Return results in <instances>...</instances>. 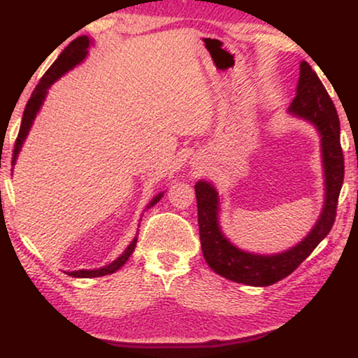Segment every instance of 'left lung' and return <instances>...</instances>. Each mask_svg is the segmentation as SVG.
I'll return each instance as SVG.
<instances>
[{
  "instance_id": "8db88e82",
  "label": "left lung",
  "mask_w": 358,
  "mask_h": 358,
  "mask_svg": "<svg viewBox=\"0 0 358 358\" xmlns=\"http://www.w3.org/2000/svg\"><path fill=\"white\" fill-rule=\"evenodd\" d=\"M292 115L310 122L321 136L324 173V202L315 227L300 243L275 254L249 252L224 236L220 227V195L208 180L195 184L199 233L208 267L218 275L251 287L272 285L295 271L327 236L336 220L337 199L344 182V156L341 148V124L326 87L306 62L300 65L296 96L288 107Z\"/></svg>"
}]
</instances>
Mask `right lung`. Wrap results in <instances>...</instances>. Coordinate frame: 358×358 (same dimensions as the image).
<instances>
[{
	"label": "right lung",
	"instance_id": "obj_1",
	"mask_svg": "<svg viewBox=\"0 0 358 358\" xmlns=\"http://www.w3.org/2000/svg\"><path fill=\"white\" fill-rule=\"evenodd\" d=\"M92 45V38L83 36V37H78L73 41L70 45H68L65 50L60 53V57L57 58L55 63L48 68L45 75L42 76V80L38 85L36 86V90H34L31 99L27 101V106L26 109H24V114H22V122H21V129H19V135L16 138V145H14V153H13V164L16 163L19 153H21V148L24 145V141H26L27 135H29V130H31V127L34 124V120H36V117L38 114V110H41V107L43 104V101H45V97L48 94V90H50V86L55 83L57 80H60V78L68 73L70 70H73L76 65H80V63L85 60L86 55H87V48ZM164 195V190L163 192H159L156 197H153V200L146 205V208H151L153 205H156L161 200V197ZM136 238H138V233H136V236L131 239V243L127 246V249L124 252L120 254L119 257L115 259V261H112L110 264H107L104 267H99V268H81V271H73V272H66L68 275L71 277H78V278H92V277H102V275H109V273H114L119 271V268L124 266V264L129 261V257L131 256V252L135 251V246H136Z\"/></svg>",
	"mask_w": 358,
	"mask_h": 358
}]
</instances>
